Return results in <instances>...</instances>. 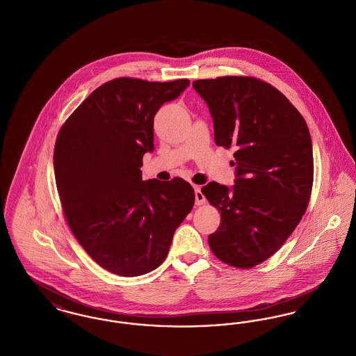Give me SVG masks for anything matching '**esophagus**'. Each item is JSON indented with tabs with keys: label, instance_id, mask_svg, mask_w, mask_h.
<instances>
[{
	"label": "esophagus",
	"instance_id": "1",
	"mask_svg": "<svg viewBox=\"0 0 356 356\" xmlns=\"http://www.w3.org/2000/svg\"><path fill=\"white\" fill-rule=\"evenodd\" d=\"M195 197H196V205H202L205 203V196L202 192V188L199 186H195Z\"/></svg>",
	"mask_w": 356,
	"mask_h": 356
}]
</instances>
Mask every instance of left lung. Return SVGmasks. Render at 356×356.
I'll return each mask as SVG.
<instances>
[{
    "label": "left lung",
    "mask_w": 356,
    "mask_h": 356,
    "mask_svg": "<svg viewBox=\"0 0 356 356\" xmlns=\"http://www.w3.org/2000/svg\"><path fill=\"white\" fill-rule=\"evenodd\" d=\"M215 143L235 149V186L202 188L221 220L208 236L221 261L251 268L271 257L305 215L314 181L312 141L299 111L267 83L227 76L197 80Z\"/></svg>",
    "instance_id": "8db88e82"
}]
</instances>
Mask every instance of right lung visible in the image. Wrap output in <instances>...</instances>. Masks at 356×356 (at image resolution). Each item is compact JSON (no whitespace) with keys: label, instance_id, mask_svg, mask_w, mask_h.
<instances>
[{"label":"right lung","instance_id":"obj_1","mask_svg":"<svg viewBox=\"0 0 356 356\" xmlns=\"http://www.w3.org/2000/svg\"><path fill=\"white\" fill-rule=\"evenodd\" d=\"M186 79L149 83L120 77L93 90L57 136L53 167L74 237L106 271L140 276L167 257L177 227L195 204L186 180L141 177L153 152V118L177 99Z\"/></svg>","mask_w":356,"mask_h":356}]
</instances>
